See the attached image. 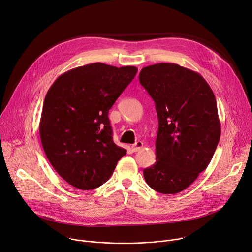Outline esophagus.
I'll list each match as a JSON object with an SVG mask.
<instances>
[{
    "label": "esophagus",
    "mask_w": 252,
    "mask_h": 252,
    "mask_svg": "<svg viewBox=\"0 0 252 252\" xmlns=\"http://www.w3.org/2000/svg\"><path fill=\"white\" fill-rule=\"evenodd\" d=\"M142 147H143V142H142V141H137L136 143H134V144L131 146V149H132L133 152H137V151H139Z\"/></svg>",
    "instance_id": "34e87169"
}]
</instances>
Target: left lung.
I'll list each match as a JSON object with an SVG mask.
<instances>
[{"label": "left lung", "instance_id": "8db88e82", "mask_svg": "<svg viewBox=\"0 0 252 252\" xmlns=\"http://www.w3.org/2000/svg\"><path fill=\"white\" fill-rule=\"evenodd\" d=\"M139 82L156 103L157 161L143 170L147 185L178 193L209 165L221 135L214 93L204 77L176 63L143 67Z\"/></svg>", "mask_w": 252, "mask_h": 252}]
</instances>
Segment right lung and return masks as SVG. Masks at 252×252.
<instances>
[{
  "label": "right lung",
  "instance_id": "obj_1",
  "mask_svg": "<svg viewBox=\"0 0 252 252\" xmlns=\"http://www.w3.org/2000/svg\"><path fill=\"white\" fill-rule=\"evenodd\" d=\"M137 70L94 63L63 73L48 90L40 139L53 168L72 187L99 188L126 154L113 141L108 114Z\"/></svg>",
  "mask_w": 252,
  "mask_h": 252
}]
</instances>
